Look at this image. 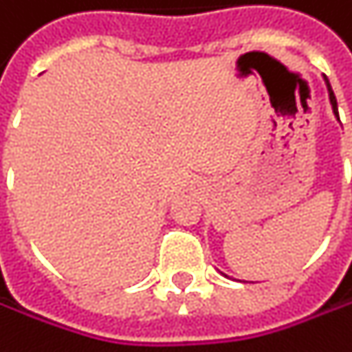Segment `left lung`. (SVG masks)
<instances>
[{
  "instance_id": "obj_1",
  "label": "left lung",
  "mask_w": 352,
  "mask_h": 352,
  "mask_svg": "<svg viewBox=\"0 0 352 352\" xmlns=\"http://www.w3.org/2000/svg\"><path fill=\"white\" fill-rule=\"evenodd\" d=\"M325 80H327V77H325ZM327 89H329V98H331V104H333V113L339 116V111H337V98H335V93H333V89H331L329 80H327Z\"/></svg>"
}]
</instances>
